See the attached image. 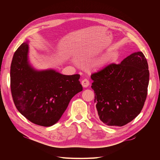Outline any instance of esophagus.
<instances>
[{
	"label": "esophagus",
	"mask_w": 160,
	"mask_h": 160,
	"mask_svg": "<svg viewBox=\"0 0 160 160\" xmlns=\"http://www.w3.org/2000/svg\"><path fill=\"white\" fill-rule=\"evenodd\" d=\"M81 83H82V86H83V88H87V87H88V86H89V84H90L89 81L88 79H86V78L82 80Z\"/></svg>",
	"instance_id": "1"
}]
</instances>
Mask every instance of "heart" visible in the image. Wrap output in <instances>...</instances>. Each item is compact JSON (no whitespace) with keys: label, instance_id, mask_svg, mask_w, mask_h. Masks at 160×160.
Listing matches in <instances>:
<instances>
[{"label":"heart","instance_id":"b5f03b06","mask_svg":"<svg viewBox=\"0 0 160 160\" xmlns=\"http://www.w3.org/2000/svg\"><path fill=\"white\" fill-rule=\"evenodd\" d=\"M111 57L107 56H104V58H102V59H100L98 61H97V62L95 63L94 64V67L95 68H100V67H102L103 66H104L110 60Z\"/></svg>","mask_w":160,"mask_h":160}]
</instances>
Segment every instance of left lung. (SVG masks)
<instances>
[{
    "instance_id": "1",
    "label": "left lung",
    "mask_w": 160,
    "mask_h": 160,
    "mask_svg": "<svg viewBox=\"0 0 160 160\" xmlns=\"http://www.w3.org/2000/svg\"><path fill=\"white\" fill-rule=\"evenodd\" d=\"M91 78L98 115L104 124L122 127L140 113L149 82L148 63L142 52L130 54L119 64H109Z\"/></svg>"
}]
</instances>
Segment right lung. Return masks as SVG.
Here are the masks:
<instances>
[{
	"label": "right lung",
	"mask_w": 160,
	"mask_h": 160,
	"mask_svg": "<svg viewBox=\"0 0 160 160\" xmlns=\"http://www.w3.org/2000/svg\"><path fill=\"white\" fill-rule=\"evenodd\" d=\"M28 43H23L13 56L10 87L13 102L32 123L50 127L60 120L71 98L82 91L80 76L36 71L28 63Z\"/></svg>",
	"instance_id": "1"
}]
</instances>
